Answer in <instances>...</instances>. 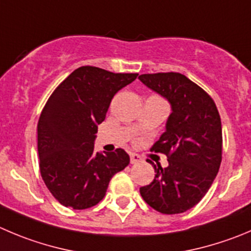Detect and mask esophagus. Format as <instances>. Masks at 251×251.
<instances>
[{
	"label": "esophagus",
	"instance_id": "1",
	"mask_svg": "<svg viewBox=\"0 0 251 251\" xmlns=\"http://www.w3.org/2000/svg\"><path fill=\"white\" fill-rule=\"evenodd\" d=\"M142 161V157L138 154H134V152H130V164H138Z\"/></svg>",
	"mask_w": 251,
	"mask_h": 251
}]
</instances>
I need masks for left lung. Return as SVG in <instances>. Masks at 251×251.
I'll use <instances>...</instances> for the list:
<instances>
[{
	"label": "left lung",
	"mask_w": 251,
	"mask_h": 251,
	"mask_svg": "<svg viewBox=\"0 0 251 251\" xmlns=\"http://www.w3.org/2000/svg\"><path fill=\"white\" fill-rule=\"evenodd\" d=\"M147 87L168 100L171 114L151 150L168 156L155 169L143 200L164 214L183 213L199 203L213 183L222 161V123L216 103L199 85L178 73L140 75Z\"/></svg>",
	"instance_id": "1"
}]
</instances>
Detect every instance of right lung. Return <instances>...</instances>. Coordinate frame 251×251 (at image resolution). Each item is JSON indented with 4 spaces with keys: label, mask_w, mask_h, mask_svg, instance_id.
<instances>
[{
    "label": "right lung",
    "mask_w": 251,
    "mask_h": 251,
    "mask_svg": "<svg viewBox=\"0 0 251 251\" xmlns=\"http://www.w3.org/2000/svg\"><path fill=\"white\" fill-rule=\"evenodd\" d=\"M137 76L81 66L48 100L38 122L39 168L48 190L63 206L86 209L97 204L114 174L129 164L123 149L95 151V139L113 96Z\"/></svg>",
    "instance_id": "obj_1"
}]
</instances>
